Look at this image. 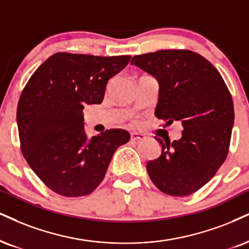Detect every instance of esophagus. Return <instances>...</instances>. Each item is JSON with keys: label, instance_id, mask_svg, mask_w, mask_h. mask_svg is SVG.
<instances>
[{"label": "esophagus", "instance_id": "esophagus-1", "mask_svg": "<svg viewBox=\"0 0 249 249\" xmlns=\"http://www.w3.org/2000/svg\"><path fill=\"white\" fill-rule=\"evenodd\" d=\"M145 137L142 134H137V133H133L130 136V140L134 141V142H140V141H143Z\"/></svg>", "mask_w": 249, "mask_h": 249}]
</instances>
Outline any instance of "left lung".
Here are the masks:
<instances>
[{
	"label": "left lung",
	"mask_w": 249,
	"mask_h": 249,
	"mask_svg": "<svg viewBox=\"0 0 249 249\" xmlns=\"http://www.w3.org/2000/svg\"><path fill=\"white\" fill-rule=\"evenodd\" d=\"M159 83L155 115L167 124L181 121L179 141H164L161 155L146 164L150 179L171 196H187L213 179L228 157L234 107L218 70L188 50H164L131 60Z\"/></svg>",
	"instance_id": "obj_1"
}]
</instances>
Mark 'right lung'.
Segmentation results:
<instances>
[{"instance_id": "right-lung-1", "label": "right lung", "mask_w": 249, "mask_h": 249, "mask_svg": "<svg viewBox=\"0 0 249 249\" xmlns=\"http://www.w3.org/2000/svg\"><path fill=\"white\" fill-rule=\"evenodd\" d=\"M130 57L55 53L21 91L17 106L21 153L56 194H90L103 181L115 150L129 142L124 129H107L89 140L83 109L103 101L108 79Z\"/></svg>"}]
</instances>
